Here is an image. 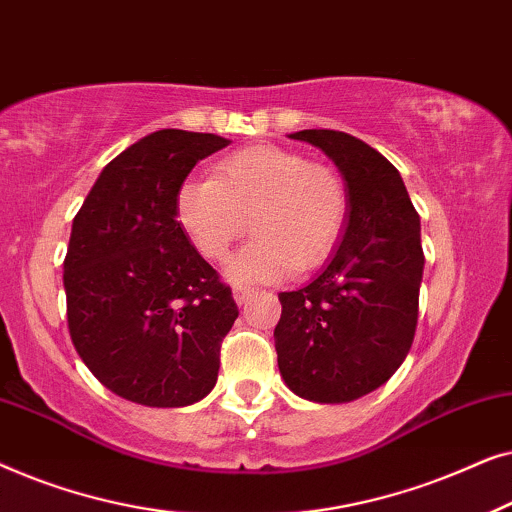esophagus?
Wrapping results in <instances>:
<instances>
[{
    "label": "esophagus",
    "instance_id": "obj_1",
    "mask_svg": "<svg viewBox=\"0 0 512 512\" xmlns=\"http://www.w3.org/2000/svg\"><path fill=\"white\" fill-rule=\"evenodd\" d=\"M233 296H235V303H237V305H244L251 296H254V289H249V286H240V284H237L235 289H233Z\"/></svg>",
    "mask_w": 512,
    "mask_h": 512
}]
</instances>
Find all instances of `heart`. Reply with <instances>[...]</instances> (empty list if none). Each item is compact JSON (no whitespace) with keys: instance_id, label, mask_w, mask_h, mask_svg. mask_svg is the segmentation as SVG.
<instances>
[{"instance_id":"b5f03b06","label":"heart","mask_w":512,"mask_h":512,"mask_svg":"<svg viewBox=\"0 0 512 512\" xmlns=\"http://www.w3.org/2000/svg\"><path fill=\"white\" fill-rule=\"evenodd\" d=\"M256 237L230 263L235 282H275L333 254L349 221V188L331 165L256 144L221 158L212 177H186L174 219L209 261H223L249 226Z\"/></svg>"}]
</instances>
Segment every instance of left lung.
<instances>
[{"label": "left lung", "mask_w": 512, "mask_h": 512, "mask_svg": "<svg viewBox=\"0 0 512 512\" xmlns=\"http://www.w3.org/2000/svg\"><path fill=\"white\" fill-rule=\"evenodd\" d=\"M291 139L319 146L342 172L349 221L321 275L279 293V373L300 398L349 403L382 387L415 340L419 214L401 174L373 146L338 130H300Z\"/></svg>", "instance_id": "obj_1"}]
</instances>
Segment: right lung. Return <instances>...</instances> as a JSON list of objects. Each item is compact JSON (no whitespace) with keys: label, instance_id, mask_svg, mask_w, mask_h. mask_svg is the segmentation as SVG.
<instances>
[{"label":"right lung","instance_id":"add662e5","mask_svg":"<svg viewBox=\"0 0 512 512\" xmlns=\"http://www.w3.org/2000/svg\"><path fill=\"white\" fill-rule=\"evenodd\" d=\"M223 146L209 132H153L104 167L74 216L69 335L90 373L132 403L184 408L219 377L240 310L174 219V191Z\"/></svg>","mask_w":512,"mask_h":512}]
</instances>
